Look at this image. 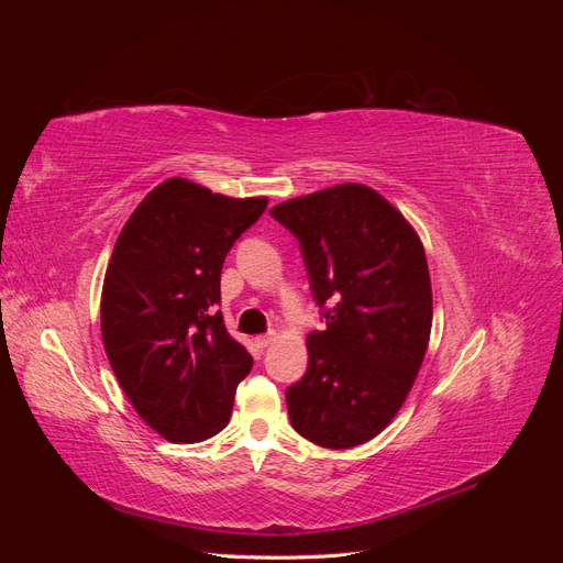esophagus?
Returning a JSON list of instances; mask_svg holds the SVG:
<instances>
[{
  "label": "esophagus",
  "instance_id": "1",
  "mask_svg": "<svg viewBox=\"0 0 563 563\" xmlns=\"http://www.w3.org/2000/svg\"><path fill=\"white\" fill-rule=\"evenodd\" d=\"M277 335L275 333H265V335H258L255 338V345H258L261 350H265V347H269L272 345V340H275Z\"/></svg>",
  "mask_w": 563,
  "mask_h": 563
}]
</instances>
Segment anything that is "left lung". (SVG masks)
Returning a JSON list of instances; mask_svg holds the SVG:
<instances>
[{"label":"left lung","mask_w":563,"mask_h":563,"mask_svg":"<svg viewBox=\"0 0 563 563\" xmlns=\"http://www.w3.org/2000/svg\"><path fill=\"white\" fill-rule=\"evenodd\" d=\"M296 234L327 329L308 335L310 364L286 389L294 430L323 449H352L399 413L432 331V284L418 232L360 183L272 207Z\"/></svg>","instance_id":"8db88e82"}]
</instances>
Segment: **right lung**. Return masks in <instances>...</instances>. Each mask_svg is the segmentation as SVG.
<instances>
[{
	"label": "right lung",
	"instance_id": "obj_1",
	"mask_svg": "<svg viewBox=\"0 0 563 563\" xmlns=\"http://www.w3.org/2000/svg\"><path fill=\"white\" fill-rule=\"evenodd\" d=\"M265 209L267 197L168 178L117 236L100 298L103 345L135 413L176 444L225 428L253 366L213 305L228 251Z\"/></svg>",
	"mask_w": 563,
	"mask_h": 563
}]
</instances>
